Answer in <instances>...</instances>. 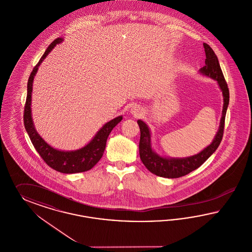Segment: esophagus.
<instances>
[{"mask_svg":"<svg viewBox=\"0 0 252 252\" xmlns=\"http://www.w3.org/2000/svg\"><path fill=\"white\" fill-rule=\"evenodd\" d=\"M136 111H136V109H134V112H136Z\"/></svg>","mask_w":252,"mask_h":252,"instance_id":"1","label":"esophagus"}]
</instances>
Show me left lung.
<instances>
[{"label":"left lung","mask_w":252,"mask_h":252,"mask_svg":"<svg viewBox=\"0 0 252 252\" xmlns=\"http://www.w3.org/2000/svg\"><path fill=\"white\" fill-rule=\"evenodd\" d=\"M203 47L205 51L206 59L204 66L201 67L200 71L202 74L218 81L224 97L220 129L218 131L214 141H212L211 144L198 155L186 158H166L158 156L152 150L149 128L147 127L145 123L139 120L138 125L141 130V139L139 144L140 158L144 166L147 168V170L158 176L165 178H178L189 174V172L198 169L206 161L212 154L218 149L221 142L225 126V116L230 100V93L217 55L212 50L211 47L206 43H203Z\"/></svg>","instance_id":"8db88e82"}]
</instances>
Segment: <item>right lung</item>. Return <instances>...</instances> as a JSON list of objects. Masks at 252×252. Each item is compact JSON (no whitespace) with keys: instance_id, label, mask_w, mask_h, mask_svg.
<instances>
[{"instance_id":"add662e5","label":"right lung","mask_w":252,"mask_h":252,"mask_svg":"<svg viewBox=\"0 0 252 252\" xmlns=\"http://www.w3.org/2000/svg\"><path fill=\"white\" fill-rule=\"evenodd\" d=\"M62 40V38H56L51 43L48 47L47 51L42 55L39 62L31 72L27 83V97L24 106L23 122L25 129L30 137L32 145L48 166H50L53 170L63 173H77L89 171L100 160L106 148V142L110 133L113 129V127L121 122L123 117L118 116L107 123L86 146L77 151L63 152L56 150L41 138L34 128L31 114L32 81L42 61L47 57L49 52L56 46V44H59Z\"/></svg>"}]
</instances>
